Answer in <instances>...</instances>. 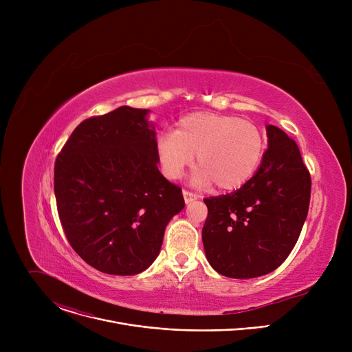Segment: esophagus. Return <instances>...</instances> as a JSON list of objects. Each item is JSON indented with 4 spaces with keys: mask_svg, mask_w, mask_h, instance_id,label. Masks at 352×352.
<instances>
[{
    "mask_svg": "<svg viewBox=\"0 0 352 352\" xmlns=\"http://www.w3.org/2000/svg\"><path fill=\"white\" fill-rule=\"evenodd\" d=\"M182 195H184V199H185V204H190L193 202V200L197 199V195L193 193V192H189V190H182Z\"/></svg>",
    "mask_w": 352,
    "mask_h": 352,
    "instance_id": "1",
    "label": "esophagus"
}]
</instances>
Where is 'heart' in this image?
I'll return each mask as SVG.
<instances>
[{
  "instance_id": "obj_1",
  "label": "heart",
  "mask_w": 352,
  "mask_h": 352,
  "mask_svg": "<svg viewBox=\"0 0 352 352\" xmlns=\"http://www.w3.org/2000/svg\"><path fill=\"white\" fill-rule=\"evenodd\" d=\"M265 153L261 128L234 116L193 113L178 122L177 131L164 132L157 140V156L164 175L179 178L185 168L196 166L193 182L220 189L245 184L258 170Z\"/></svg>"
}]
</instances>
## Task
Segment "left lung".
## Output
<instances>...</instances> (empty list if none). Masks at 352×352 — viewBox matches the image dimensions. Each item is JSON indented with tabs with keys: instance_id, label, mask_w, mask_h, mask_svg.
Returning a JSON list of instances; mask_svg holds the SVG:
<instances>
[{
	"instance_id": "1",
	"label": "left lung",
	"mask_w": 352,
	"mask_h": 352,
	"mask_svg": "<svg viewBox=\"0 0 352 352\" xmlns=\"http://www.w3.org/2000/svg\"><path fill=\"white\" fill-rule=\"evenodd\" d=\"M266 132L267 150L254 177L231 193L205 199V254L226 277L255 278L276 270L308 216L311 175L298 146L274 125Z\"/></svg>"
}]
</instances>
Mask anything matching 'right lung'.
Instances as JSON below:
<instances>
[{"label":"right lung","mask_w":352,"mask_h":352,"mask_svg":"<svg viewBox=\"0 0 352 352\" xmlns=\"http://www.w3.org/2000/svg\"><path fill=\"white\" fill-rule=\"evenodd\" d=\"M150 110L128 106L80 122L56 160L58 216L75 252L98 272L133 276L160 254L184 208L179 186L159 171Z\"/></svg>","instance_id":"obj_1"}]
</instances>
